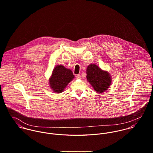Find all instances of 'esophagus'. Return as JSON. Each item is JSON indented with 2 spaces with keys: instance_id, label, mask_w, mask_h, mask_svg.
Returning <instances> with one entry per match:
<instances>
[{
  "instance_id": "1",
  "label": "esophagus",
  "mask_w": 153,
  "mask_h": 153,
  "mask_svg": "<svg viewBox=\"0 0 153 153\" xmlns=\"http://www.w3.org/2000/svg\"><path fill=\"white\" fill-rule=\"evenodd\" d=\"M76 78L77 79H81V75L80 74H77L76 75Z\"/></svg>"
}]
</instances>
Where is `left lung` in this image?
Here are the masks:
<instances>
[{
  "label": "left lung",
  "instance_id": "left-lung-1",
  "mask_svg": "<svg viewBox=\"0 0 153 153\" xmlns=\"http://www.w3.org/2000/svg\"><path fill=\"white\" fill-rule=\"evenodd\" d=\"M86 78L97 93L106 92L112 84L110 73L102 70L95 64H91L86 69Z\"/></svg>",
  "mask_w": 153,
  "mask_h": 153
}]
</instances>
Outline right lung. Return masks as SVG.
I'll return each mask as SVG.
<instances>
[{"label": "right lung", "instance_id": "right-lung-1", "mask_svg": "<svg viewBox=\"0 0 153 153\" xmlns=\"http://www.w3.org/2000/svg\"><path fill=\"white\" fill-rule=\"evenodd\" d=\"M74 78V76L70 69L65 68L61 64L57 65L49 78V85L54 93H60Z\"/></svg>", "mask_w": 153, "mask_h": 153}]
</instances>
